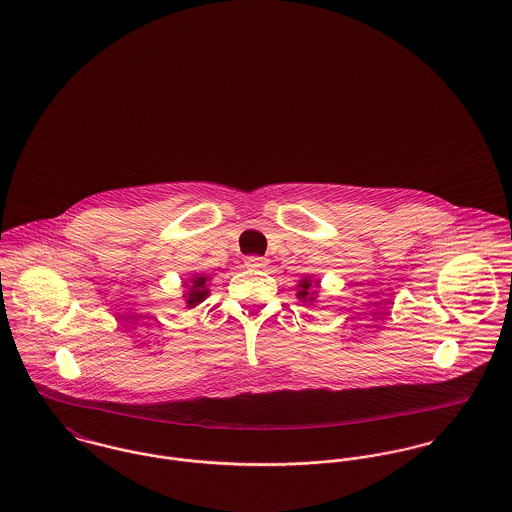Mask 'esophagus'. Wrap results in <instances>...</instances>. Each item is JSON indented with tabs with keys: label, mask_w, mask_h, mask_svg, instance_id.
<instances>
[{
	"label": "esophagus",
	"mask_w": 512,
	"mask_h": 512,
	"mask_svg": "<svg viewBox=\"0 0 512 512\" xmlns=\"http://www.w3.org/2000/svg\"><path fill=\"white\" fill-rule=\"evenodd\" d=\"M245 267L247 269H265L267 267V259H263V257H257V255H251V257H247L245 259Z\"/></svg>",
	"instance_id": "34e87169"
}]
</instances>
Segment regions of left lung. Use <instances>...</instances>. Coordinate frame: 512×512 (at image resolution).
I'll list each match as a JSON object with an SVG mask.
<instances>
[{
    "label": "left lung",
    "instance_id": "left-lung-1",
    "mask_svg": "<svg viewBox=\"0 0 512 512\" xmlns=\"http://www.w3.org/2000/svg\"><path fill=\"white\" fill-rule=\"evenodd\" d=\"M320 290V279H314L312 275L302 277L296 284V298L308 306H314Z\"/></svg>",
    "mask_w": 512,
    "mask_h": 512
}]
</instances>
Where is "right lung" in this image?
<instances>
[{"label": "right lung", "instance_id": "obj_1", "mask_svg": "<svg viewBox=\"0 0 512 512\" xmlns=\"http://www.w3.org/2000/svg\"><path fill=\"white\" fill-rule=\"evenodd\" d=\"M210 281H212V277L202 275V273H194L182 281V288H184L182 298H184V304L188 310L196 308L200 302H204L208 298V294H210L208 283Z\"/></svg>", "mask_w": 512, "mask_h": 512}]
</instances>
